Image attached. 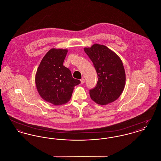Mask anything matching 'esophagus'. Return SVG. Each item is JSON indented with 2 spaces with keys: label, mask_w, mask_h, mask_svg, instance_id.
Masks as SVG:
<instances>
[{
  "label": "esophagus",
  "mask_w": 161,
  "mask_h": 161,
  "mask_svg": "<svg viewBox=\"0 0 161 161\" xmlns=\"http://www.w3.org/2000/svg\"><path fill=\"white\" fill-rule=\"evenodd\" d=\"M80 82H81V84H83L84 82H85V80H84V78H82V79H81V80H80Z\"/></svg>",
  "instance_id": "34e87169"
}]
</instances>
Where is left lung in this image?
I'll return each mask as SVG.
<instances>
[{
    "label": "left lung",
    "mask_w": 161,
    "mask_h": 161,
    "mask_svg": "<svg viewBox=\"0 0 161 161\" xmlns=\"http://www.w3.org/2000/svg\"><path fill=\"white\" fill-rule=\"evenodd\" d=\"M98 75L95 87L90 90L91 98L100 105H106L117 100L125 84V73L119 57L107 46L93 44L84 47Z\"/></svg>",
    "instance_id": "1"
}]
</instances>
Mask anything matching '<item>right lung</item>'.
Returning <instances> with one entry per match:
<instances>
[{"label": "right lung", "instance_id": "1", "mask_svg": "<svg viewBox=\"0 0 161 161\" xmlns=\"http://www.w3.org/2000/svg\"><path fill=\"white\" fill-rule=\"evenodd\" d=\"M68 51L66 49H50L42 60L36 74V85L40 96L55 106L67 103L74 87L80 83L63 66Z\"/></svg>", "mask_w": 161, "mask_h": 161}]
</instances>
